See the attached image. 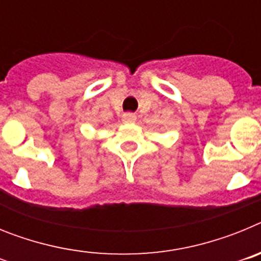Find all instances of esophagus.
Masks as SVG:
<instances>
[{
	"label": "esophagus",
	"instance_id": "esophagus-1",
	"mask_svg": "<svg viewBox=\"0 0 261 261\" xmlns=\"http://www.w3.org/2000/svg\"><path fill=\"white\" fill-rule=\"evenodd\" d=\"M136 115L135 114H130V112H126V114L123 115V121L124 123H135L136 121Z\"/></svg>",
	"mask_w": 261,
	"mask_h": 261
}]
</instances>
